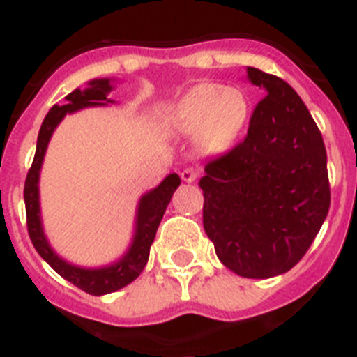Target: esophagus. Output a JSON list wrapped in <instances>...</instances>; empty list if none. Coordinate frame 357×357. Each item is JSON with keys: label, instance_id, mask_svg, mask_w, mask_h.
Here are the masks:
<instances>
[{"label": "esophagus", "instance_id": "1", "mask_svg": "<svg viewBox=\"0 0 357 357\" xmlns=\"http://www.w3.org/2000/svg\"><path fill=\"white\" fill-rule=\"evenodd\" d=\"M181 178L184 182H188V184H191V182H195L198 178V172L193 168H185L181 172Z\"/></svg>", "mask_w": 357, "mask_h": 357}]
</instances>
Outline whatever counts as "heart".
Instances as JSON below:
<instances>
[{
	"instance_id": "1",
	"label": "heart",
	"mask_w": 357,
	"mask_h": 357,
	"mask_svg": "<svg viewBox=\"0 0 357 357\" xmlns=\"http://www.w3.org/2000/svg\"><path fill=\"white\" fill-rule=\"evenodd\" d=\"M248 118V98L241 89L220 84H198L169 109L164 118L175 135L198 134L202 151L227 150L243 130Z\"/></svg>"
}]
</instances>
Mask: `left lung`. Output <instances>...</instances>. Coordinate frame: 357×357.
<instances>
[{"label":"left lung","instance_id":"left-lung-1","mask_svg":"<svg viewBox=\"0 0 357 357\" xmlns=\"http://www.w3.org/2000/svg\"><path fill=\"white\" fill-rule=\"evenodd\" d=\"M264 91L247 137L209 160L200 178L204 229L218 259L248 279L291 270L331 206L327 153L317 123L282 78L247 68Z\"/></svg>","mask_w":357,"mask_h":357}]
</instances>
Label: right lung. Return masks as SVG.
<instances>
[{
    "label": "right lung",
    "mask_w": 357,
    "mask_h": 357,
    "mask_svg": "<svg viewBox=\"0 0 357 357\" xmlns=\"http://www.w3.org/2000/svg\"><path fill=\"white\" fill-rule=\"evenodd\" d=\"M112 91L109 78H100V80H91L89 87L84 91L75 89L66 96V105H53L50 112L44 118L40 125L39 137H37V150L31 168L26 175L24 182V206H26V225L28 234L31 243L39 255L50 266L55 270L61 277L69 280L77 288L84 289L89 295H107V293L118 291L130 284L132 280L139 277L143 268L148 263L150 247L155 232L159 229V223L164 216V211L168 207L175 189L181 185V176L172 173L148 193H144L137 206V216H135V232L130 247L125 252L121 259L109 266L102 268H82L68 263L62 257H59L55 250L50 247L48 239L44 236L43 222H40V206H39V173L43 166L44 153L48 148L50 139L56 125L64 119L66 114L77 112L85 107H103L110 103L107 100V94Z\"/></svg>",
    "instance_id": "add662e5"
}]
</instances>
